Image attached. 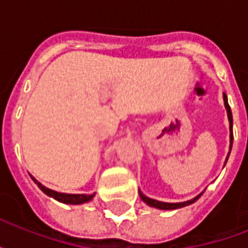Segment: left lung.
<instances>
[{
  "instance_id": "left-lung-1",
  "label": "left lung",
  "mask_w": 248,
  "mask_h": 248,
  "mask_svg": "<svg viewBox=\"0 0 248 248\" xmlns=\"http://www.w3.org/2000/svg\"><path fill=\"white\" fill-rule=\"evenodd\" d=\"M223 101H224V108L227 110V117H229V122H230V151H231V147H232V113H231V108L229 106V102H227V95L223 94ZM230 155V153H229ZM229 155L226 158V162L229 159ZM203 192H201L199 195H197L195 198H192L190 201H186V202H181V203H166V202H161V201H155V199H151V198L146 197L143 195L142 192L140 191V199L143 201L145 203H147L149 206L151 207H155V208H159V210H177V208H181V207H185V206H188V204H191V203L197 202L198 199L201 198Z\"/></svg>"
}]
</instances>
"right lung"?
<instances>
[{
  "instance_id": "add662e5",
  "label": "right lung",
  "mask_w": 248,
  "mask_h": 248,
  "mask_svg": "<svg viewBox=\"0 0 248 248\" xmlns=\"http://www.w3.org/2000/svg\"><path fill=\"white\" fill-rule=\"evenodd\" d=\"M31 179L34 181L35 185L40 187L42 191L45 192L46 195L54 198L58 202L66 203V204H82V203L90 202L93 198H94V195H95V192H94V194H65V192H58L54 191V190H50V188H47V187H45L44 185H41L35 178L31 177Z\"/></svg>"
}]
</instances>
